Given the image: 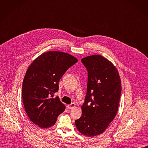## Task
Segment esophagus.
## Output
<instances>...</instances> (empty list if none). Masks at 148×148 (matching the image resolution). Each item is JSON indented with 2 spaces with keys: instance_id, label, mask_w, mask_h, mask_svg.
Listing matches in <instances>:
<instances>
[{
  "instance_id": "obj_1",
  "label": "esophagus",
  "mask_w": 148,
  "mask_h": 148,
  "mask_svg": "<svg viewBox=\"0 0 148 148\" xmlns=\"http://www.w3.org/2000/svg\"><path fill=\"white\" fill-rule=\"evenodd\" d=\"M75 106V104L74 103H71L70 105H67V107H68L70 110L73 109V108H74Z\"/></svg>"
}]
</instances>
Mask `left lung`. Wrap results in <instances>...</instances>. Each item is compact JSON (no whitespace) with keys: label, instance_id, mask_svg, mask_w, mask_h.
Returning a JSON list of instances; mask_svg holds the SVG:
<instances>
[{"label":"left lung","instance_id":"obj_1","mask_svg":"<svg viewBox=\"0 0 148 148\" xmlns=\"http://www.w3.org/2000/svg\"><path fill=\"white\" fill-rule=\"evenodd\" d=\"M82 62L88 72L87 93L82 116L75 124L80 133L94 137L102 133L115 118L121 83L116 67L103 56H88Z\"/></svg>","mask_w":148,"mask_h":148}]
</instances>
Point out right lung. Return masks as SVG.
Masks as SVG:
<instances>
[{
  "mask_svg": "<svg viewBox=\"0 0 148 148\" xmlns=\"http://www.w3.org/2000/svg\"><path fill=\"white\" fill-rule=\"evenodd\" d=\"M78 61L67 53L49 51L38 56L29 66L22 87L25 112L34 124L49 128L56 122L65 106L54 93L59 82L68 69Z\"/></svg>",
  "mask_w": 148,
  "mask_h": 148,
  "instance_id": "right-lung-1",
  "label": "right lung"
}]
</instances>
